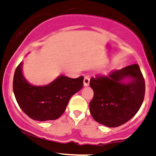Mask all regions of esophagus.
Returning a JSON list of instances; mask_svg holds the SVG:
<instances>
[{"mask_svg": "<svg viewBox=\"0 0 156 156\" xmlns=\"http://www.w3.org/2000/svg\"><path fill=\"white\" fill-rule=\"evenodd\" d=\"M90 84V78L88 76H86L83 79V86L87 87Z\"/></svg>", "mask_w": 156, "mask_h": 156, "instance_id": "obj_1", "label": "esophagus"}]
</instances>
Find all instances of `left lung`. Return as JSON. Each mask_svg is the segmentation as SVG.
<instances>
[{
  "mask_svg": "<svg viewBox=\"0 0 156 156\" xmlns=\"http://www.w3.org/2000/svg\"><path fill=\"white\" fill-rule=\"evenodd\" d=\"M94 92L90 102L93 119L108 127H118L137 114L144 101L145 81L137 64L116 70L108 76L91 78Z\"/></svg>",
  "mask_w": 156,
  "mask_h": 156,
  "instance_id": "left-lung-1",
  "label": "left lung"
}]
</instances>
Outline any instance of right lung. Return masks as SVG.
I'll use <instances>...</instances> for the list:
<instances>
[{
	"label": "right lung",
	"instance_id": "obj_1",
	"mask_svg": "<svg viewBox=\"0 0 156 156\" xmlns=\"http://www.w3.org/2000/svg\"><path fill=\"white\" fill-rule=\"evenodd\" d=\"M22 66L21 62L15 71L13 92L21 109L34 120L58 119L65 111L70 98L83 87V76L70 78L64 75H60L45 86H34L24 78Z\"/></svg>",
	"mask_w": 156,
	"mask_h": 156
}]
</instances>
